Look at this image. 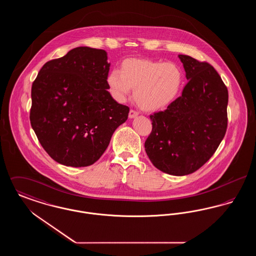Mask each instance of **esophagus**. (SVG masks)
<instances>
[{
	"instance_id": "1",
	"label": "esophagus",
	"mask_w": 256,
	"mask_h": 256,
	"mask_svg": "<svg viewBox=\"0 0 256 256\" xmlns=\"http://www.w3.org/2000/svg\"><path fill=\"white\" fill-rule=\"evenodd\" d=\"M137 115H138V112H137V111H135V110H130V113H128V117H130V119L135 118Z\"/></svg>"
}]
</instances>
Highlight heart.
I'll list each match as a JSON object with an SVG mask.
<instances>
[{
	"mask_svg": "<svg viewBox=\"0 0 256 256\" xmlns=\"http://www.w3.org/2000/svg\"><path fill=\"white\" fill-rule=\"evenodd\" d=\"M106 82L112 97L124 102L134 89V98L141 108L158 111L168 108L178 97L183 73L172 62L128 58L120 71H111Z\"/></svg>",
	"mask_w": 256,
	"mask_h": 256,
	"instance_id": "1",
	"label": "heart"
}]
</instances>
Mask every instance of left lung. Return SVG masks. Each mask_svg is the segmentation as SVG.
Instances as JSON below:
<instances>
[{"label": "left lung", "instance_id": "left-lung-1", "mask_svg": "<svg viewBox=\"0 0 256 256\" xmlns=\"http://www.w3.org/2000/svg\"><path fill=\"white\" fill-rule=\"evenodd\" d=\"M188 84L167 110L150 116L145 150L156 168L172 176L194 172L218 148L228 128V88L207 62L178 54Z\"/></svg>", "mask_w": 256, "mask_h": 256}]
</instances>
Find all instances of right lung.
I'll list each match as a JSON object with an SVG mask.
<instances>
[{
  "label": "right lung",
  "instance_id": "right-lung-1",
  "mask_svg": "<svg viewBox=\"0 0 256 256\" xmlns=\"http://www.w3.org/2000/svg\"><path fill=\"white\" fill-rule=\"evenodd\" d=\"M104 50L78 47L45 63L32 86L30 120L54 160L65 166L94 164L130 108L108 91Z\"/></svg>",
  "mask_w": 256,
  "mask_h": 256
}]
</instances>
